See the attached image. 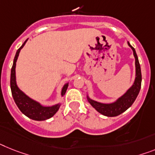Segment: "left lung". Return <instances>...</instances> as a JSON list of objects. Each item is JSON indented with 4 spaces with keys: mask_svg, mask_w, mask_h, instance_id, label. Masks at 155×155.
I'll return each mask as SVG.
<instances>
[{
    "mask_svg": "<svg viewBox=\"0 0 155 155\" xmlns=\"http://www.w3.org/2000/svg\"><path fill=\"white\" fill-rule=\"evenodd\" d=\"M128 44L130 47L132 48V51H133V55L135 57V60H136V79H135V81L132 87L121 97H120L117 101L113 103H101V102L91 99L88 95L87 96L89 103L98 113L104 116H106V117H116V116L120 115L124 111H126L135 102V100L136 99L138 94L140 93V88H141L142 75L139 59H138L135 49L130 45L128 41Z\"/></svg>",
    "mask_w": 155,
    "mask_h": 155,
    "instance_id": "1",
    "label": "left lung"
}]
</instances>
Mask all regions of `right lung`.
I'll return each instance as SVG.
<instances>
[{
  "mask_svg": "<svg viewBox=\"0 0 155 155\" xmlns=\"http://www.w3.org/2000/svg\"><path fill=\"white\" fill-rule=\"evenodd\" d=\"M27 39L23 42V45L18 49L15 53V58L13 61V64L11 70V79H10V86H11L12 94L16 106L19 109V110L23 113L27 117L31 118L35 120H45L52 117L54 114L59 110L61 104H57L52 106H41L39 102H36L32 98L29 97L27 94L23 93L22 91L19 90L16 84L15 80V65H16V61L19 57V52L22 48L24 46L27 42ZM68 87V83L64 85L61 90V96L65 94L67 88Z\"/></svg>",
  "mask_w": 155,
  "mask_h": 155,
  "instance_id": "add662e5",
  "label": "right lung"
}]
</instances>
